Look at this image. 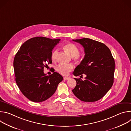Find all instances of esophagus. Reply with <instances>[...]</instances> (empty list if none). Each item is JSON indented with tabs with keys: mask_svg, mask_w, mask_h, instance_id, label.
Listing matches in <instances>:
<instances>
[{
	"mask_svg": "<svg viewBox=\"0 0 131 131\" xmlns=\"http://www.w3.org/2000/svg\"><path fill=\"white\" fill-rule=\"evenodd\" d=\"M63 79H64V80H67L69 79L70 78H69V77H64L63 78Z\"/></svg>",
	"mask_w": 131,
	"mask_h": 131,
	"instance_id": "1",
	"label": "esophagus"
}]
</instances>
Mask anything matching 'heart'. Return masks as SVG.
Here are the masks:
<instances>
[{
    "label": "heart",
    "instance_id": "1",
    "mask_svg": "<svg viewBox=\"0 0 131 131\" xmlns=\"http://www.w3.org/2000/svg\"><path fill=\"white\" fill-rule=\"evenodd\" d=\"M64 50L73 58V59L78 61L81 60V57L79 54V50L78 48L72 43H68L64 46ZM58 55V49H55L53 51L51 54V59L55 61L57 60ZM73 66L72 64H59L56 67V70L60 73L63 75H67V74L72 70Z\"/></svg>",
    "mask_w": 131,
    "mask_h": 131
}]
</instances>
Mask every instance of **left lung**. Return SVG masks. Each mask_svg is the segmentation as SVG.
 Wrapping results in <instances>:
<instances>
[{
	"mask_svg": "<svg viewBox=\"0 0 131 131\" xmlns=\"http://www.w3.org/2000/svg\"><path fill=\"white\" fill-rule=\"evenodd\" d=\"M84 48V59L73 72L77 84L72 92L80 100L93 102L101 99L113 86L115 60L109 49L104 43L89 38L72 40Z\"/></svg>",
	"mask_w": 131,
	"mask_h": 131,
	"instance_id": "1",
	"label": "left lung"
}]
</instances>
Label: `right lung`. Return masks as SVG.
Masks as SVG:
<instances>
[{"label": "right lung", "mask_w": 131, "mask_h": 131, "mask_svg": "<svg viewBox=\"0 0 131 131\" xmlns=\"http://www.w3.org/2000/svg\"><path fill=\"white\" fill-rule=\"evenodd\" d=\"M60 39L34 37L25 41L16 54L13 67L16 84L23 94L30 101L39 103L53 95L62 80L57 72L47 76L45 67L52 63L51 54Z\"/></svg>", "instance_id": "obj_1"}]
</instances>
